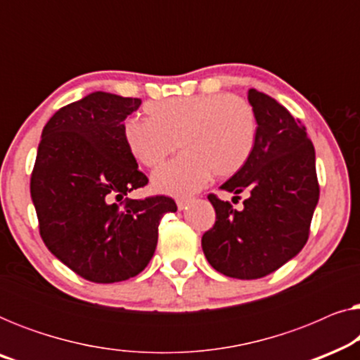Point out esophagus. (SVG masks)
<instances>
[{
    "instance_id": "obj_1",
    "label": "esophagus",
    "mask_w": 360,
    "mask_h": 360,
    "mask_svg": "<svg viewBox=\"0 0 360 360\" xmlns=\"http://www.w3.org/2000/svg\"><path fill=\"white\" fill-rule=\"evenodd\" d=\"M191 198H180V200H176V206H179V210L181 211V210H185L186 206H188L190 203H191Z\"/></svg>"
}]
</instances>
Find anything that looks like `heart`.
<instances>
[{"label": "heart", "instance_id": "obj_1", "mask_svg": "<svg viewBox=\"0 0 360 360\" xmlns=\"http://www.w3.org/2000/svg\"><path fill=\"white\" fill-rule=\"evenodd\" d=\"M146 117L122 126L127 150L144 167H157L176 149L181 154L152 175L155 191L172 196L195 193L211 174L228 179L248 164L257 137L252 106L229 93L174 96L152 101Z\"/></svg>", "mask_w": 360, "mask_h": 360}]
</instances>
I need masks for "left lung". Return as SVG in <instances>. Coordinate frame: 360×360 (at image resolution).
I'll use <instances>...</instances> for the list:
<instances>
[{"label": "left lung", "instance_id": "1", "mask_svg": "<svg viewBox=\"0 0 360 360\" xmlns=\"http://www.w3.org/2000/svg\"><path fill=\"white\" fill-rule=\"evenodd\" d=\"M248 100L257 120V137L248 164L221 190L248 195L238 211L208 195L216 223L201 238L211 264L226 277H265L293 259L309 236L319 200L314 147L302 121L254 88Z\"/></svg>", "mask_w": 360, "mask_h": 360}]
</instances>
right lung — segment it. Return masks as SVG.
<instances>
[{
	"instance_id": "right-lung-1",
	"label": "right lung",
	"mask_w": 360,
	"mask_h": 360,
	"mask_svg": "<svg viewBox=\"0 0 360 360\" xmlns=\"http://www.w3.org/2000/svg\"><path fill=\"white\" fill-rule=\"evenodd\" d=\"M139 98L95 91L63 106L42 129L31 196L47 249L80 277L115 283L136 277L155 252L169 196L125 198L147 185L122 126Z\"/></svg>"
}]
</instances>
